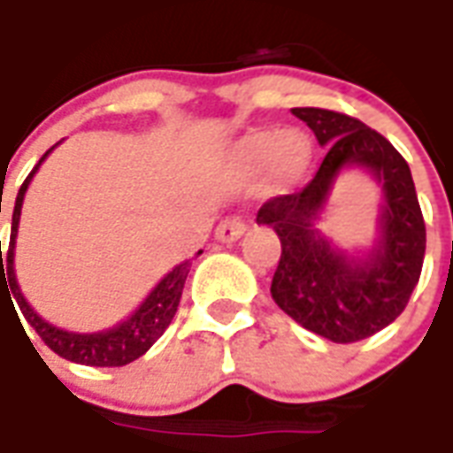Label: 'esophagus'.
<instances>
[{
	"label": "esophagus",
	"instance_id": "34e87169",
	"mask_svg": "<svg viewBox=\"0 0 453 453\" xmlns=\"http://www.w3.org/2000/svg\"><path fill=\"white\" fill-rule=\"evenodd\" d=\"M242 234H244V221H242L239 217H226L219 221V226H217L219 242H236Z\"/></svg>",
	"mask_w": 453,
	"mask_h": 453
}]
</instances>
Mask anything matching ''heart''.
<instances>
[{
    "label": "heart",
    "instance_id": "b5f03b06",
    "mask_svg": "<svg viewBox=\"0 0 453 453\" xmlns=\"http://www.w3.org/2000/svg\"><path fill=\"white\" fill-rule=\"evenodd\" d=\"M234 158L242 168L262 164L272 188H288L307 171L312 143L300 131H282L277 135L272 131H257L236 143Z\"/></svg>",
    "mask_w": 453,
    "mask_h": 453
}]
</instances>
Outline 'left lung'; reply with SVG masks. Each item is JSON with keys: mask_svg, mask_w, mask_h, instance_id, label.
I'll return each mask as SVG.
<instances>
[{"mask_svg": "<svg viewBox=\"0 0 453 453\" xmlns=\"http://www.w3.org/2000/svg\"><path fill=\"white\" fill-rule=\"evenodd\" d=\"M327 149L304 188L274 196L257 211V224L277 232L280 265L272 297L310 333L333 342H357L391 325L418 285L426 224L406 158L357 118L325 108H292ZM368 170L384 186L381 234L365 257L333 248L314 229L332 183L342 167Z\"/></svg>", "mask_w": 453, "mask_h": 453, "instance_id": "obj_1", "label": "left lung"}]
</instances>
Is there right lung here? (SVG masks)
Returning a JSON list of instances; mask_svg holds the SVG:
<instances>
[{
	"instance_id": "add662e5",
	"label": "right lung",
	"mask_w": 453,
	"mask_h": 453,
	"mask_svg": "<svg viewBox=\"0 0 453 453\" xmlns=\"http://www.w3.org/2000/svg\"><path fill=\"white\" fill-rule=\"evenodd\" d=\"M52 150V149H50ZM47 150V153H50ZM44 153V156H47ZM44 156L40 158V164L44 161ZM40 164L32 168V173L27 176L17 201H14V214H12V236H9V250L2 257V242H0V295L2 289H7L9 303L12 297L17 300L22 315L27 322L35 327V333L44 340V345L50 350H55L58 356L65 360H73V363H82V365H96V368H118V365H128L135 357H141L156 340L164 335V330L171 325L179 303H181L183 282L188 277V267L191 262H181L179 267L165 274L164 280L153 288L149 297L141 303V307L133 312L128 320H123L120 325H115L111 330H103V333H67L60 330L55 325H50L42 320L29 303L25 300L22 289L17 285V277H14V242H17V226H19V214H22V201H25L27 186L32 181L35 171L40 168ZM2 203V199H0ZM2 211V206H0ZM201 254V252H199ZM5 262L2 263L1 259ZM8 272L4 273V270ZM12 289V295H8V289ZM14 307V304H12ZM19 320V318H17ZM25 330V327H22Z\"/></svg>"
}]
</instances>
